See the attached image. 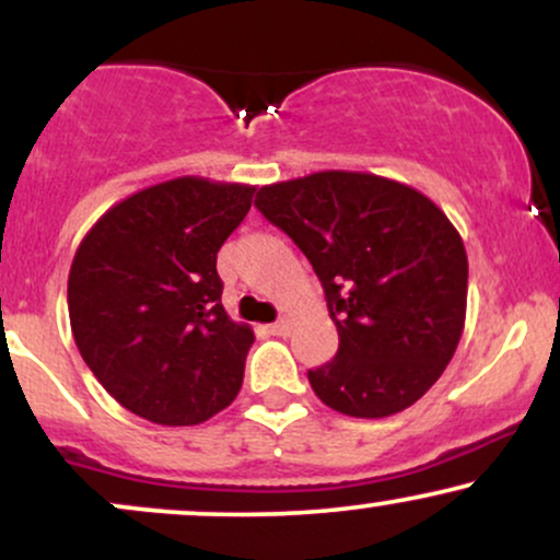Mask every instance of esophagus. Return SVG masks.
Instances as JSON below:
<instances>
[{
	"label": "esophagus",
	"mask_w": 560,
	"mask_h": 560,
	"mask_svg": "<svg viewBox=\"0 0 560 560\" xmlns=\"http://www.w3.org/2000/svg\"><path fill=\"white\" fill-rule=\"evenodd\" d=\"M268 331H271L273 337H284V334H289V320L287 318L276 320V324L268 326Z\"/></svg>",
	"instance_id": "esophagus-1"
}]
</instances>
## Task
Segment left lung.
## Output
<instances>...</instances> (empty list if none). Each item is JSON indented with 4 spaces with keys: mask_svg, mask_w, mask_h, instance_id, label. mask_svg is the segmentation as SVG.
I'll use <instances>...</instances> for the list:
<instances>
[{
    "mask_svg": "<svg viewBox=\"0 0 560 560\" xmlns=\"http://www.w3.org/2000/svg\"><path fill=\"white\" fill-rule=\"evenodd\" d=\"M311 260L339 350L307 371L320 402L352 419H387L427 395L466 324L468 258L447 215L413 186L320 171L255 197Z\"/></svg>",
    "mask_w": 560,
    "mask_h": 560,
    "instance_id": "obj_1",
    "label": "left lung"
}]
</instances>
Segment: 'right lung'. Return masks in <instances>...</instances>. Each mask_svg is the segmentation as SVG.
Wrapping results in <instances>:
<instances>
[{"label":"right lung","mask_w":560,"mask_h":560,"mask_svg":"<svg viewBox=\"0 0 560 560\" xmlns=\"http://www.w3.org/2000/svg\"><path fill=\"white\" fill-rule=\"evenodd\" d=\"M255 186L182 176L113 205L75 249L73 339L100 384L163 427L208 421L234 400L255 334L223 311L218 249Z\"/></svg>","instance_id":"right-lung-1"}]
</instances>
